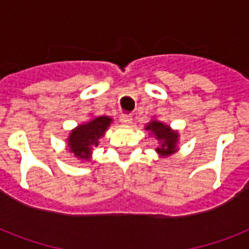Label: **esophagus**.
Segmentation results:
<instances>
[{
    "instance_id": "esophagus-1",
    "label": "esophagus",
    "mask_w": 249,
    "mask_h": 249,
    "mask_svg": "<svg viewBox=\"0 0 249 249\" xmlns=\"http://www.w3.org/2000/svg\"><path fill=\"white\" fill-rule=\"evenodd\" d=\"M120 121L123 123V124L129 125V124H132L133 119H132V116H130V115H121Z\"/></svg>"
}]
</instances>
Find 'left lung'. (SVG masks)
Returning a JSON list of instances; mask_svg holds the SVG:
<instances>
[{
  "instance_id": "8db88e82",
  "label": "left lung",
  "mask_w": 249,
  "mask_h": 249,
  "mask_svg": "<svg viewBox=\"0 0 249 249\" xmlns=\"http://www.w3.org/2000/svg\"><path fill=\"white\" fill-rule=\"evenodd\" d=\"M146 129L155 133V136H158V140L163 142L160 147L156 148V151L163 154V155H169V154L174 152L176 143H177V133L170 132L166 125H164L163 123H158V121H151Z\"/></svg>"
}]
</instances>
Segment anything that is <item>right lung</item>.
<instances>
[{
	"mask_svg": "<svg viewBox=\"0 0 249 249\" xmlns=\"http://www.w3.org/2000/svg\"><path fill=\"white\" fill-rule=\"evenodd\" d=\"M111 124V119L101 116L94 120L80 125L70 134L68 144L70 151L81 159L89 160L93 147L98 146V140L101 138Z\"/></svg>",
	"mask_w": 249,
	"mask_h": 249,
	"instance_id": "right-lung-1",
	"label": "right lung"
}]
</instances>
